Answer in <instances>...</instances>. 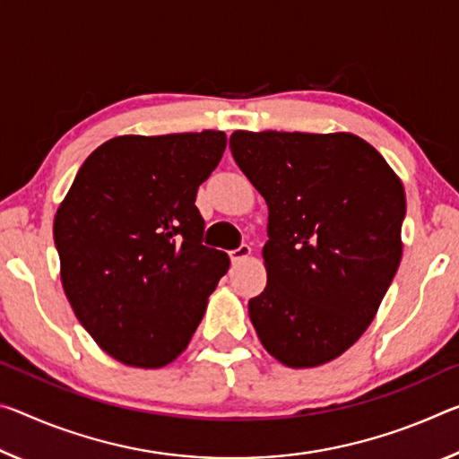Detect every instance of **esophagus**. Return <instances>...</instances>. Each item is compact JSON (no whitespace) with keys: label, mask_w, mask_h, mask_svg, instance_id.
<instances>
[{"label":"esophagus","mask_w":459,"mask_h":459,"mask_svg":"<svg viewBox=\"0 0 459 459\" xmlns=\"http://www.w3.org/2000/svg\"><path fill=\"white\" fill-rule=\"evenodd\" d=\"M249 255H251V247L249 245H238V249L230 251V261L237 265V264H243L245 259H249Z\"/></svg>","instance_id":"esophagus-1"}]
</instances>
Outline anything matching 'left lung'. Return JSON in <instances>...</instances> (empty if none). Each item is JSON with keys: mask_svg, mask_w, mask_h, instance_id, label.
I'll use <instances>...</instances> for the list:
<instances>
[{"mask_svg": "<svg viewBox=\"0 0 459 459\" xmlns=\"http://www.w3.org/2000/svg\"><path fill=\"white\" fill-rule=\"evenodd\" d=\"M230 152L269 210L251 323L283 366H323L366 333L396 275L403 181L349 133L237 130Z\"/></svg>", "mask_w": 459, "mask_h": 459, "instance_id": "obj_1", "label": "left lung"}]
</instances>
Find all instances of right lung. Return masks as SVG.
<instances>
[{
    "label": "right lung",
    "instance_id": "1",
    "mask_svg": "<svg viewBox=\"0 0 459 459\" xmlns=\"http://www.w3.org/2000/svg\"><path fill=\"white\" fill-rule=\"evenodd\" d=\"M224 149L221 130L110 138L85 159L56 210L53 235L71 308L126 366L176 359L229 272L227 253L202 245L194 204Z\"/></svg>",
    "mask_w": 459,
    "mask_h": 459
}]
</instances>
